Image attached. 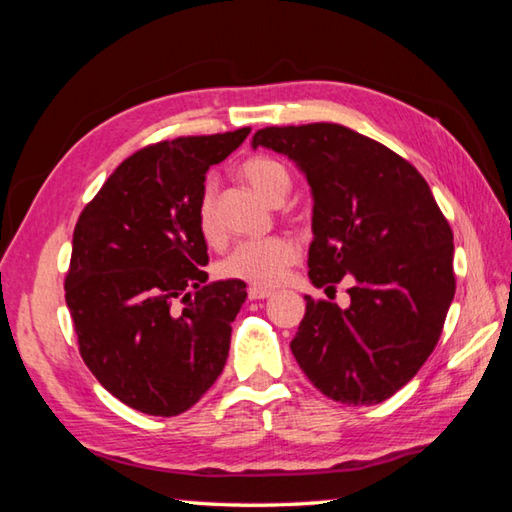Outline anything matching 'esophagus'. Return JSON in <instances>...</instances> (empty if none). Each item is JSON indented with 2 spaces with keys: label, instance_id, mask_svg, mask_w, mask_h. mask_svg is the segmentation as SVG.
<instances>
[{
  "label": "esophagus",
  "instance_id": "34e87169",
  "mask_svg": "<svg viewBox=\"0 0 512 512\" xmlns=\"http://www.w3.org/2000/svg\"><path fill=\"white\" fill-rule=\"evenodd\" d=\"M248 297H250V300H266V297H271V291H268V288L250 286L248 288Z\"/></svg>",
  "mask_w": 512,
  "mask_h": 512
}]
</instances>
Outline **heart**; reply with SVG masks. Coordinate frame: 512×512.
<instances>
[{
    "instance_id": "heart-1",
    "label": "heart",
    "mask_w": 512,
    "mask_h": 512,
    "mask_svg": "<svg viewBox=\"0 0 512 512\" xmlns=\"http://www.w3.org/2000/svg\"><path fill=\"white\" fill-rule=\"evenodd\" d=\"M241 179L253 188L259 197L268 203H277L286 197L291 188V174L286 167L266 156H255L239 167ZM199 232L208 244H217L219 228L212 208V194L206 192L199 203ZM300 250L286 237H266L255 241H244L230 250L217 266V273L228 280H241L259 288H273L280 284L286 271L291 268Z\"/></svg>"
}]
</instances>
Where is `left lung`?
Masks as SVG:
<instances>
[{"label": "left lung", "mask_w": 512, "mask_h": 512, "mask_svg": "<svg viewBox=\"0 0 512 512\" xmlns=\"http://www.w3.org/2000/svg\"><path fill=\"white\" fill-rule=\"evenodd\" d=\"M250 145L284 154L309 183L311 284L351 277L347 309L306 297L297 365L333 401L383 403L423 367L454 297L452 230L430 185L342 125L266 127Z\"/></svg>", "instance_id": "left-lung-1"}]
</instances>
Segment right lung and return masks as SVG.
Listing matches in <instances>:
<instances>
[{
    "instance_id": "1",
    "label": "right lung",
    "mask_w": 512,
    "mask_h": 512,
    "mask_svg": "<svg viewBox=\"0 0 512 512\" xmlns=\"http://www.w3.org/2000/svg\"><path fill=\"white\" fill-rule=\"evenodd\" d=\"M248 132L174 138L136 152L73 230L64 288L82 360L109 394L143 414L190 410L224 371L246 284L208 282L197 215L208 167Z\"/></svg>"
}]
</instances>
